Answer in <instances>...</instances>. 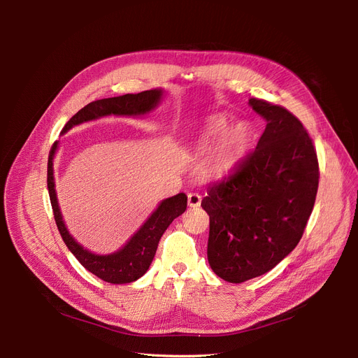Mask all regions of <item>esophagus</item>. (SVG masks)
I'll list each match as a JSON object with an SVG mask.
<instances>
[{
	"mask_svg": "<svg viewBox=\"0 0 358 358\" xmlns=\"http://www.w3.org/2000/svg\"><path fill=\"white\" fill-rule=\"evenodd\" d=\"M201 204V196L197 192H189L188 194V206L189 208H199Z\"/></svg>",
	"mask_w": 358,
	"mask_h": 358,
	"instance_id": "34e87169",
	"label": "esophagus"
}]
</instances>
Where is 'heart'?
I'll return each mask as SVG.
<instances>
[{"label":"heart","mask_w":358,"mask_h":358,"mask_svg":"<svg viewBox=\"0 0 358 358\" xmlns=\"http://www.w3.org/2000/svg\"><path fill=\"white\" fill-rule=\"evenodd\" d=\"M252 143L251 127L230 121L222 115L209 117L194 137L192 152L203 161V175L210 180H224L231 176L246 157Z\"/></svg>","instance_id":"obj_1"}]
</instances>
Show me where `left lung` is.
Wrapping results in <instances>:
<instances>
[{
	"label": "left lung",
	"mask_w": 358,
	"mask_h": 358,
	"mask_svg": "<svg viewBox=\"0 0 358 358\" xmlns=\"http://www.w3.org/2000/svg\"><path fill=\"white\" fill-rule=\"evenodd\" d=\"M266 121L254 154L213 185L201 208L209 215V266L241 284L262 276L297 246L315 203L318 159L299 119L280 106L251 99Z\"/></svg>",
	"instance_id": "left-lung-1"
}]
</instances>
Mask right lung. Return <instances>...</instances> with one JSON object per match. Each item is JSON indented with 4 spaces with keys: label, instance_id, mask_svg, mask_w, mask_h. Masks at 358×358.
Here are the masks:
<instances>
[{
    "label": "right lung",
    "instance_id": "right-lung-1",
    "mask_svg": "<svg viewBox=\"0 0 358 358\" xmlns=\"http://www.w3.org/2000/svg\"><path fill=\"white\" fill-rule=\"evenodd\" d=\"M164 96V90L155 88L138 94H125L112 99H103L90 103L76 113L62 128L61 134H66L69 129L85 122L96 121L106 116H128L138 117L149 115L155 110ZM59 142H55L50 149L48 161V188L52 203L55 222L64 243L67 245L70 252L79 259V263L88 272L99 276L110 284H129L142 278L152 263L161 236L164 234L167 227L187 210V194L179 192L176 196L161 200L157 209L149 215V218L142 227L129 237L127 243L112 254H95L80 245L70 234L62 213L55 189V175H53V159L58 152Z\"/></svg>",
    "mask_w": 358,
    "mask_h": 358
}]
</instances>
